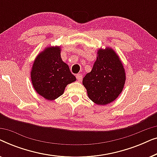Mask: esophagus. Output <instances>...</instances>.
<instances>
[{
	"label": "esophagus",
	"instance_id": "34e87169",
	"mask_svg": "<svg viewBox=\"0 0 157 157\" xmlns=\"http://www.w3.org/2000/svg\"><path fill=\"white\" fill-rule=\"evenodd\" d=\"M76 79H77V80H78V81H81V80H82V78H83L82 74H76Z\"/></svg>",
	"mask_w": 157,
	"mask_h": 157
}]
</instances>
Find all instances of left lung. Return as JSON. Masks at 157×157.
I'll list each match as a JSON object with an SVG mask.
<instances>
[{
    "label": "left lung",
    "mask_w": 157,
    "mask_h": 157,
    "mask_svg": "<svg viewBox=\"0 0 157 157\" xmlns=\"http://www.w3.org/2000/svg\"><path fill=\"white\" fill-rule=\"evenodd\" d=\"M91 71L83 78V84L92 101L106 105L117 98L125 83L123 64L113 50L100 49Z\"/></svg>",
    "instance_id": "1"
}]
</instances>
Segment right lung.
<instances>
[{
	"instance_id": "right-lung-1",
	"label": "right lung",
	"mask_w": 157,
	"mask_h": 157,
	"mask_svg": "<svg viewBox=\"0 0 157 157\" xmlns=\"http://www.w3.org/2000/svg\"><path fill=\"white\" fill-rule=\"evenodd\" d=\"M31 77L36 91L51 101L61 96L66 86L76 81L68 66L62 61L60 47H48L36 57Z\"/></svg>"
}]
</instances>
